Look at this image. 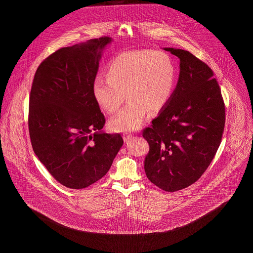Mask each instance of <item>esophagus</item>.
Wrapping results in <instances>:
<instances>
[{
	"label": "esophagus",
	"instance_id": "34e87169",
	"mask_svg": "<svg viewBox=\"0 0 253 253\" xmlns=\"http://www.w3.org/2000/svg\"><path fill=\"white\" fill-rule=\"evenodd\" d=\"M132 133H128V132H124V133H123V139H124L125 142L129 141V140L132 138Z\"/></svg>",
	"mask_w": 253,
	"mask_h": 253
}]
</instances>
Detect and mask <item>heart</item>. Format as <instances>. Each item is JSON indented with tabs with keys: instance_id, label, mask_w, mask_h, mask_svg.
Masks as SVG:
<instances>
[{
	"instance_id": "1",
	"label": "heart",
	"mask_w": 253,
	"mask_h": 253,
	"mask_svg": "<svg viewBox=\"0 0 253 253\" xmlns=\"http://www.w3.org/2000/svg\"><path fill=\"white\" fill-rule=\"evenodd\" d=\"M175 84V67L163 51L132 50L122 52L110 60L106 77L97 76L93 95L98 105L110 114L128 103L109 121L114 132H129L141 126L150 112L157 114L171 96Z\"/></svg>"
}]
</instances>
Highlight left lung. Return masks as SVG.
<instances>
[{
  "instance_id": "left-lung-1",
  "label": "left lung",
  "mask_w": 253,
  "mask_h": 253,
  "mask_svg": "<svg viewBox=\"0 0 253 253\" xmlns=\"http://www.w3.org/2000/svg\"><path fill=\"white\" fill-rule=\"evenodd\" d=\"M180 60L176 87L167 105L142 135L150 146L145 157L148 179L165 192L198 180L216 154L226 111L212 70L186 50L164 48Z\"/></svg>"
}]
</instances>
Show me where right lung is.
<instances>
[{
	"instance_id": "right-lung-1",
	"label": "right lung",
	"mask_w": 253,
	"mask_h": 253,
	"mask_svg": "<svg viewBox=\"0 0 253 253\" xmlns=\"http://www.w3.org/2000/svg\"><path fill=\"white\" fill-rule=\"evenodd\" d=\"M111 41L101 37L59 49L34 76L28 113L32 148L50 174L70 189L102 178L123 145L120 133L100 132L105 118L93 95L101 52Z\"/></svg>"
}]
</instances>
